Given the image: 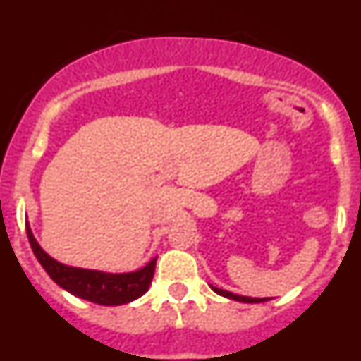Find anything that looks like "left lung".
I'll return each mask as SVG.
<instances>
[{"label": "left lung", "mask_w": 361, "mask_h": 361, "mask_svg": "<svg viewBox=\"0 0 361 361\" xmlns=\"http://www.w3.org/2000/svg\"><path fill=\"white\" fill-rule=\"evenodd\" d=\"M213 291L220 296H226V298H231V300H237V302H245V304H258V302H266L269 298H250V296H240V295H233V293L224 291V289H219V288H213Z\"/></svg>", "instance_id": "8db88e82"}]
</instances>
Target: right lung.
<instances>
[{
  "mask_svg": "<svg viewBox=\"0 0 361 361\" xmlns=\"http://www.w3.org/2000/svg\"><path fill=\"white\" fill-rule=\"evenodd\" d=\"M27 237L43 269L59 288L72 293L78 298L99 305H123L133 302L148 291L155 273L157 257L152 258L142 269L132 273H103V271L65 266L44 253L43 247L32 235L30 226H27Z\"/></svg>",
  "mask_w": 361,
  "mask_h": 361,
  "instance_id": "1",
  "label": "right lung"
}]
</instances>
